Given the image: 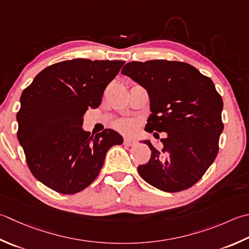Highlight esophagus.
<instances>
[{
    "instance_id": "esophagus-1",
    "label": "esophagus",
    "mask_w": 249,
    "mask_h": 249,
    "mask_svg": "<svg viewBox=\"0 0 249 249\" xmlns=\"http://www.w3.org/2000/svg\"><path fill=\"white\" fill-rule=\"evenodd\" d=\"M136 142H137V141H136L133 138H125L124 139V144L127 145V147H131V145H135Z\"/></svg>"
}]
</instances>
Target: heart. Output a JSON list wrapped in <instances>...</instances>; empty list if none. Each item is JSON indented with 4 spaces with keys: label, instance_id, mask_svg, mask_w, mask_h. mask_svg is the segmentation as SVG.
Returning <instances> with one entry per match:
<instances>
[{
    "label": "heart",
    "instance_id": "heart-1",
    "mask_svg": "<svg viewBox=\"0 0 249 249\" xmlns=\"http://www.w3.org/2000/svg\"><path fill=\"white\" fill-rule=\"evenodd\" d=\"M115 126H116V128H118L121 131H124V133H129V131L134 129L135 124H134L133 121L124 119V120H120V121L116 122Z\"/></svg>",
    "mask_w": 249,
    "mask_h": 249
}]
</instances>
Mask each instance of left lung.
Masks as SVG:
<instances>
[{"label":"left lung","mask_w":249,"mask_h":249,"mask_svg":"<svg viewBox=\"0 0 249 249\" xmlns=\"http://www.w3.org/2000/svg\"><path fill=\"white\" fill-rule=\"evenodd\" d=\"M122 74L148 91L145 130L166 133L160 149L143 141L151 158L138 166L140 176L165 192L191 188L215 160L223 130V102L213 81L189 63L168 60L131 61Z\"/></svg>","instance_id":"1"}]
</instances>
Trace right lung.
<instances>
[{
    "label": "right lung",
    "instance_id": "1",
    "mask_svg": "<svg viewBox=\"0 0 249 249\" xmlns=\"http://www.w3.org/2000/svg\"><path fill=\"white\" fill-rule=\"evenodd\" d=\"M125 61L77 59L45 68L22 91L17 137L38 181L62 194L87 188L106 154L123 137L105 129L95 137L82 128L83 115L101 104L106 87Z\"/></svg>",
    "mask_w": 249,
    "mask_h": 249
}]
</instances>
